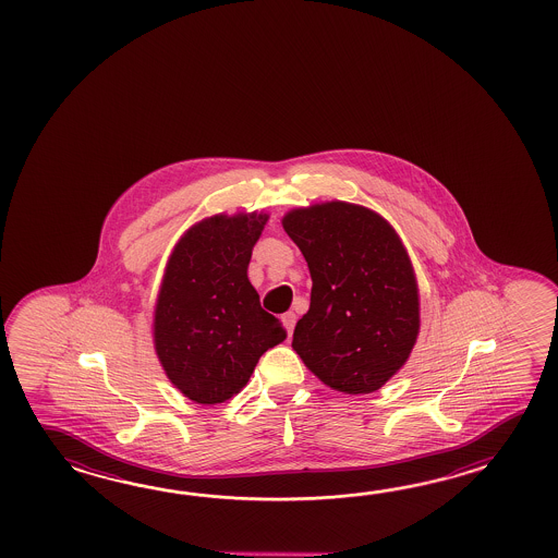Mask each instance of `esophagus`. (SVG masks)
<instances>
[{
	"label": "esophagus",
	"instance_id": "esophagus-1",
	"mask_svg": "<svg viewBox=\"0 0 558 558\" xmlns=\"http://www.w3.org/2000/svg\"><path fill=\"white\" fill-rule=\"evenodd\" d=\"M281 320H283L284 329H287V332L291 335L293 332V329H295V323H296V315L293 313V311H287L284 313L283 317H281Z\"/></svg>",
	"mask_w": 558,
	"mask_h": 558
}]
</instances>
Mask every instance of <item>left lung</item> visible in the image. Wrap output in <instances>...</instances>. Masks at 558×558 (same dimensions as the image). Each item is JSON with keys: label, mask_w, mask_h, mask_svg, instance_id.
Returning a JSON list of instances; mask_svg holds the SVG:
<instances>
[{"label": "left lung", "mask_w": 558, "mask_h": 558, "mask_svg": "<svg viewBox=\"0 0 558 558\" xmlns=\"http://www.w3.org/2000/svg\"><path fill=\"white\" fill-rule=\"evenodd\" d=\"M283 229L313 279L296 355L335 391H377L418 335V289L401 239L379 214L344 202L293 209Z\"/></svg>", "instance_id": "left-lung-1"}]
</instances>
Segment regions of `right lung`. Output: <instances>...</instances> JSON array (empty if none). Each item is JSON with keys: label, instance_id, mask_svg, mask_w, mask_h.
Wrapping results in <instances>:
<instances>
[{"label": "right lung", "instance_id": "right-lung-1", "mask_svg": "<svg viewBox=\"0 0 558 558\" xmlns=\"http://www.w3.org/2000/svg\"><path fill=\"white\" fill-rule=\"evenodd\" d=\"M267 219H203L179 239L167 263L155 305V351L169 380L195 403H223L238 395L263 353L287 339L247 277Z\"/></svg>", "mask_w": 558, "mask_h": 558}]
</instances>
